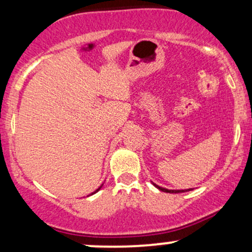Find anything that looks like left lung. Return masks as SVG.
I'll return each instance as SVG.
<instances>
[{
    "mask_svg": "<svg viewBox=\"0 0 252 252\" xmlns=\"http://www.w3.org/2000/svg\"><path fill=\"white\" fill-rule=\"evenodd\" d=\"M153 185L158 189L160 190V191H164V192H170V193H178V192H185V191H190V190L192 189H184V190H170V189H166V188H162V187H159V185H157L156 183H153Z\"/></svg>",
    "mask_w": 252,
    "mask_h": 252,
    "instance_id": "1",
    "label": "left lung"
}]
</instances>
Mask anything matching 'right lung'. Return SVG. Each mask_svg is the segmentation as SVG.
<instances>
[{"mask_svg": "<svg viewBox=\"0 0 252 252\" xmlns=\"http://www.w3.org/2000/svg\"><path fill=\"white\" fill-rule=\"evenodd\" d=\"M101 187H103V184H101V185H100V187H99V188H98V189H96V190H95V191H94V192H92V193H91V195H93V193H95V192H98V191H99V190H100V189H101Z\"/></svg>", "mask_w": 252, "mask_h": 252, "instance_id": "obj_1", "label": "right lung"}]
</instances>
